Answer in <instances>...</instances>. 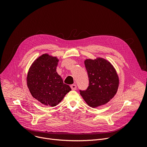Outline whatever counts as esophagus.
I'll return each mask as SVG.
<instances>
[{
  "label": "esophagus",
  "instance_id": "1",
  "mask_svg": "<svg viewBox=\"0 0 147 147\" xmlns=\"http://www.w3.org/2000/svg\"><path fill=\"white\" fill-rule=\"evenodd\" d=\"M70 87L71 88V90H76L77 89V86L76 84H72L70 86Z\"/></svg>",
  "mask_w": 147,
  "mask_h": 147
}]
</instances>
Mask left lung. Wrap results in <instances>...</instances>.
Returning a JSON list of instances; mask_svg holds the SVG:
<instances>
[{
  "mask_svg": "<svg viewBox=\"0 0 147 147\" xmlns=\"http://www.w3.org/2000/svg\"><path fill=\"white\" fill-rule=\"evenodd\" d=\"M89 85L86 90H80L88 105L96 108L109 102L116 94L119 77L111 63L102 58L87 59L84 61Z\"/></svg>",
  "mask_w": 147,
  "mask_h": 147,
  "instance_id": "1",
  "label": "left lung"
}]
</instances>
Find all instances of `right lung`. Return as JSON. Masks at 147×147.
<instances>
[{"label": "right lung", "instance_id": "right-lung-1", "mask_svg": "<svg viewBox=\"0 0 147 147\" xmlns=\"http://www.w3.org/2000/svg\"><path fill=\"white\" fill-rule=\"evenodd\" d=\"M58 62L56 57L44 54L34 61L27 75V86L32 96L47 106H56L71 91L56 72Z\"/></svg>", "mask_w": 147, "mask_h": 147}]
</instances>
